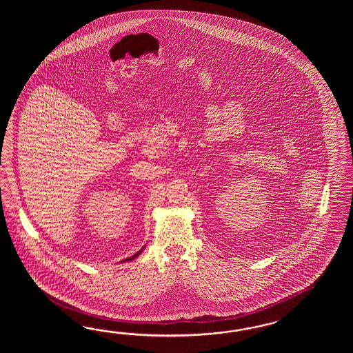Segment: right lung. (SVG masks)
Instances as JSON below:
<instances>
[{"label":"right lung","mask_w":353,"mask_h":353,"mask_svg":"<svg viewBox=\"0 0 353 353\" xmlns=\"http://www.w3.org/2000/svg\"><path fill=\"white\" fill-rule=\"evenodd\" d=\"M143 248H145V246H143V248H141V250H140V251H139V252H136L135 255L131 256V257H128V259H126V260H123V261H122V263H125V261H132V260H134V259H136V257H137V256L140 255V254H141V252H143Z\"/></svg>","instance_id":"1"}]
</instances>
